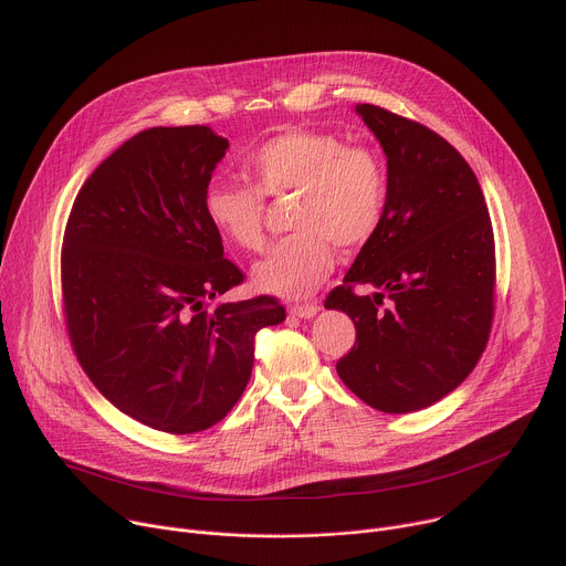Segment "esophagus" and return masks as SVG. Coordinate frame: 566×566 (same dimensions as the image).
I'll return each mask as SVG.
<instances>
[{
    "mask_svg": "<svg viewBox=\"0 0 566 566\" xmlns=\"http://www.w3.org/2000/svg\"><path fill=\"white\" fill-rule=\"evenodd\" d=\"M289 311H291V315H295V317H302V319H308V317H313L317 311H319V304L317 302H304V304H291L289 306Z\"/></svg>",
    "mask_w": 566,
    "mask_h": 566,
    "instance_id": "obj_1",
    "label": "esophagus"
}]
</instances>
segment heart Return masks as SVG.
Listing matches in <instances>:
<instances>
[{
	"instance_id": "1",
	"label": "heart",
	"mask_w": 566,
	"mask_h": 566,
	"mask_svg": "<svg viewBox=\"0 0 566 566\" xmlns=\"http://www.w3.org/2000/svg\"><path fill=\"white\" fill-rule=\"evenodd\" d=\"M244 172L255 186L210 184L203 208L234 247H264L266 197L297 195L295 234L277 241L255 266V282L280 297L311 295L334 269V247L352 251L374 237L387 206L380 156L329 132H286L253 149Z\"/></svg>"
}]
</instances>
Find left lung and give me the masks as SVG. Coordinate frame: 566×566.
Returning a JSON list of instances; mask_svg holds the SVG:
<instances>
[{
  "label": "left lung",
  "instance_id": "1",
  "mask_svg": "<svg viewBox=\"0 0 566 566\" xmlns=\"http://www.w3.org/2000/svg\"><path fill=\"white\" fill-rule=\"evenodd\" d=\"M356 112L387 156V206L325 306L356 325L336 365L343 382L374 410L408 415L459 387L489 345L493 223L472 168L443 136L376 105ZM356 285L377 293L358 296Z\"/></svg>",
  "mask_w": 566,
  "mask_h": 566
}]
</instances>
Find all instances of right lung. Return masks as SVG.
Here are the masks:
<instances>
[{"mask_svg": "<svg viewBox=\"0 0 566 566\" xmlns=\"http://www.w3.org/2000/svg\"><path fill=\"white\" fill-rule=\"evenodd\" d=\"M228 140L210 127H151L80 188L60 275L73 354L98 391L147 428L192 434L244 394L273 295L212 302L244 282L223 258L203 197Z\"/></svg>", "mask_w": 566, "mask_h": 566, "instance_id": "1", "label": "right lung"}]
</instances>
